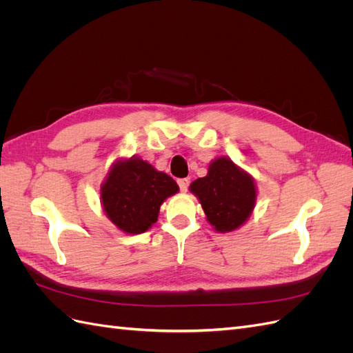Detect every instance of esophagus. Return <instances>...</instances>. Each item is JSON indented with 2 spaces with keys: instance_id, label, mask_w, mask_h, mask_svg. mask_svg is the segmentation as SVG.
I'll use <instances>...</instances> for the list:
<instances>
[{
  "instance_id": "obj_1",
  "label": "esophagus",
  "mask_w": 353,
  "mask_h": 353,
  "mask_svg": "<svg viewBox=\"0 0 353 353\" xmlns=\"http://www.w3.org/2000/svg\"><path fill=\"white\" fill-rule=\"evenodd\" d=\"M178 185H179V190L183 191V193H185V191L188 190L190 181L187 178H181V179H178Z\"/></svg>"
}]
</instances>
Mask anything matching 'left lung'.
Masks as SVG:
<instances>
[{
  "label": "left lung",
  "mask_w": 353,
  "mask_h": 353,
  "mask_svg": "<svg viewBox=\"0 0 353 353\" xmlns=\"http://www.w3.org/2000/svg\"><path fill=\"white\" fill-rule=\"evenodd\" d=\"M205 212L206 219L218 232H231L249 219L256 205L254 179L230 157L212 160L208 175L190 185Z\"/></svg>",
  "instance_id": "left-lung-1"
}]
</instances>
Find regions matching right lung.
Listing matches in <instances>:
<instances>
[{"instance_id":"obj_1","label":"right lung","mask_w":353,"mask_h":353,"mask_svg":"<svg viewBox=\"0 0 353 353\" xmlns=\"http://www.w3.org/2000/svg\"><path fill=\"white\" fill-rule=\"evenodd\" d=\"M178 184L145 160L119 159L100 187L101 205L114 225L126 234H141L157 221L160 205L178 193Z\"/></svg>"}]
</instances>
